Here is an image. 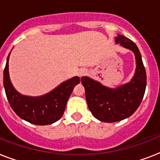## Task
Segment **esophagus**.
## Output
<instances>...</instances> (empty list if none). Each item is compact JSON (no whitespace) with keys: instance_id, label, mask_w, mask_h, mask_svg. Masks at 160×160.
Here are the masks:
<instances>
[{"instance_id":"obj_1","label":"esophagus","mask_w":160,"mask_h":160,"mask_svg":"<svg viewBox=\"0 0 160 160\" xmlns=\"http://www.w3.org/2000/svg\"><path fill=\"white\" fill-rule=\"evenodd\" d=\"M87 74V70H85V69H80V70H79V72H78V75L80 76V77H81V76H83V75H85Z\"/></svg>"}]
</instances>
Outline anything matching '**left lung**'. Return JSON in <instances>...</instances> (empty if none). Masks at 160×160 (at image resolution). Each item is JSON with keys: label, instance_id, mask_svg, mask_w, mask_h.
Segmentation results:
<instances>
[{"label": "left lung", "instance_id": "obj_1", "mask_svg": "<svg viewBox=\"0 0 160 160\" xmlns=\"http://www.w3.org/2000/svg\"><path fill=\"white\" fill-rule=\"evenodd\" d=\"M115 42L132 51L135 55L136 69L131 80L113 89L87 76L81 78L89 109L96 119L107 123L120 121L134 114L143 100L146 88L145 68L135 43L121 35L115 37Z\"/></svg>", "mask_w": 160, "mask_h": 160}]
</instances>
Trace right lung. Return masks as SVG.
<instances>
[{"mask_svg":"<svg viewBox=\"0 0 160 160\" xmlns=\"http://www.w3.org/2000/svg\"><path fill=\"white\" fill-rule=\"evenodd\" d=\"M10 54L4 69L3 84L8 102L15 113L24 120L37 125H47L59 120L64 114L74 88L80 83V78L75 76L64 81L51 92L41 96L21 95L16 91L10 80Z\"/></svg>","mask_w":160,"mask_h":160,"instance_id":"right-lung-1","label":"right lung"}]
</instances>
